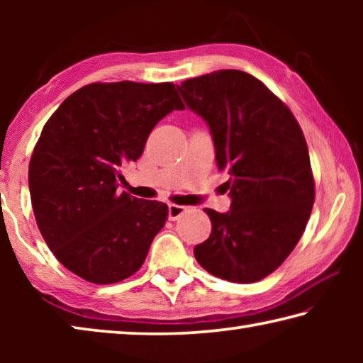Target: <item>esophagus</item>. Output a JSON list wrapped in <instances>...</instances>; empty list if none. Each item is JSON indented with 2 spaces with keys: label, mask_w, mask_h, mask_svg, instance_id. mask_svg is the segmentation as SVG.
Returning a JSON list of instances; mask_svg holds the SVG:
<instances>
[{
  "label": "esophagus",
  "mask_w": 363,
  "mask_h": 363,
  "mask_svg": "<svg viewBox=\"0 0 363 363\" xmlns=\"http://www.w3.org/2000/svg\"><path fill=\"white\" fill-rule=\"evenodd\" d=\"M186 211H187V206L169 205L168 206V218H169V220H176V219H179Z\"/></svg>",
  "instance_id": "34e87169"
}]
</instances>
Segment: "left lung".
Instances as JSON below:
<instances>
[{
	"label": "left lung",
	"instance_id": "obj_1",
	"mask_svg": "<svg viewBox=\"0 0 363 363\" xmlns=\"http://www.w3.org/2000/svg\"><path fill=\"white\" fill-rule=\"evenodd\" d=\"M177 91L208 123L218 168L230 176V210L205 208L211 233L194 248L195 259L214 277L253 284L290 256L311 216L315 184L303 130L247 72L218 70Z\"/></svg>",
	"mask_w": 363,
	"mask_h": 363
}]
</instances>
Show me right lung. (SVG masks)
I'll list each match as a JSON object with an SVG mask.
<instances>
[{
    "instance_id": "1",
    "label": "right lung",
    "mask_w": 363,
    "mask_h": 363,
    "mask_svg": "<svg viewBox=\"0 0 363 363\" xmlns=\"http://www.w3.org/2000/svg\"><path fill=\"white\" fill-rule=\"evenodd\" d=\"M173 110H184L173 83H91L46 121L30 158V196L49 250L78 277L116 284L144 264L168 206L118 192V181Z\"/></svg>"
}]
</instances>
